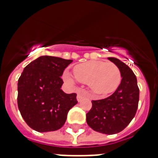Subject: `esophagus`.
Listing matches in <instances>:
<instances>
[{"label": "esophagus", "mask_w": 158, "mask_h": 158, "mask_svg": "<svg viewBox=\"0 0 158 158\" xmlns=\"http://www.w3.org/2000/svg\"><path fill=\"white\" fill-rule=\"evenodd\" d=\"M83 98H84V96L81 94H78V95H77V101L80 102Z\"/></svg>", "instance_id": "1"}]
</instances>
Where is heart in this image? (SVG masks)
I'll use <instances>...</instances> for the list:
<instances>
[{
    "instance_id": "heart-1",
    "label": "heart",
    "mask_w": 158,
    "mask_h": 158,
    "mask_svg": "<svg viewBox=\"0 0 158 158\" xmlns=\"http://www.w3.org/2000/svg\"><path fill=\"white\" fill-rule=\"evenodd\" d=\"M74 74L78 81L88 84L90 91L98 97L111 94L121 80L117 65L102 60H90L77 64L74 68ZM64 79L71 85L76 84L75 79L68 72L64 74Z\"/></svg>"
}]
</instances>
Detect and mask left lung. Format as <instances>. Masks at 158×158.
I'll use <instances>...</instances> for the list:
<instances>
[{"mask_svg": "<svg viewBox=\"0 0 158 158\" xmlns=\"http://www.w3.org/2000/svg\"><path fill=\"white\" fill-rule=\"evenodd\" d=\"M108 60L120 69L121 82L112 95L92 102L93 106L87 113L86 121L97 132L115 135L122 131L135 117L139 89L137 78L127 64L115 57H109Z\"/></svg>", "mask_w": 158, "mask_h": 158, "instance_id": "obj_1", "label": "left lung"}]
</instances>
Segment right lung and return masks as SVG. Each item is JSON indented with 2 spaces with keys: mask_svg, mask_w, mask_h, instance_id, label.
I'll use <instances>...</instances> for the list:
<instances>
[{
  "mask_svg": "<svg viewBox=\"0 0 158 158\" xmlns=\"http://www.w3.org/2000/svg\"><path fill=\"white\" fill-rule=\"evenodd\" d=\"M73 60L43 56L23 69L18 80V106L27 125L38 132L60 129L78 103L76 94L62 91L60 77Z\"/></svg>",
  "mask_w": 158,
  "mask_h": 158,
  "instance_id": "add662e5",
  "label": "right lung"
}]
</instances>
